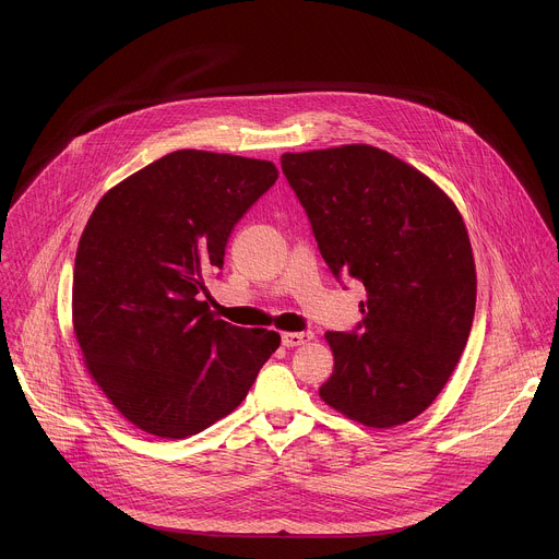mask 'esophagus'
<instances>
[{"label":"esophagus","instance_id":"obj_1","mask_svg":"<svg viewBox=\"0 0 559 559\" xmlns=\"http://www.w3.org/2000/svg\"><path fill=\"white\" fill-rule=\"evenodd\" d=\"M311 338H313L311 332H285V334L281 336V341H283L285 347H298V345L309 343Z\"/></svg>","mask_w":559,"mask_h":559}]
</instances>
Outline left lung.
<instances>
[{
  "mask_svg": "<svg viewBox=\"0 0 559 559\" xmlns=\"http://www.w3.org/2000/svg\"><path fill=\"white\" fill-rule=\"evenodd\" d=\"M283 175L332 274L367 289L354 332H328L334 373L318 389L347 418L389 429L447 384L475 313V263L453 201L371 145L287 152Z\"/></svg>",
  "mask_w": 559,
  "mask_h": 559,
  "instance_id": "left-lung-1",
  "label": "left lung"
}]
</instances>
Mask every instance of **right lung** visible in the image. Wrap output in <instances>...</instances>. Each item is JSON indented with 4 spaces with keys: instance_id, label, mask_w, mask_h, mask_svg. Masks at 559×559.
<instances>
[{
    "instance_id": "add662e5",
    "label": "right lung",
    "mask_w": 559,
    "mask_h": 559,
    "mask_svg": "<svg viewBox=\"0 0 559 559\" xmlns=\"http://www.w3.org/2000/svg\"><path fill=\"white\" fill-rule=\"evenodd\" d=\"M270 162L177 150L104 194L79 238L72 325L117 412L181 440L243 403L281 336L216 321L205 276L234 225L276 183Z\"/></svg>"
}]
</instances>
